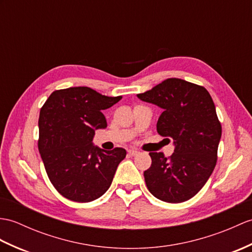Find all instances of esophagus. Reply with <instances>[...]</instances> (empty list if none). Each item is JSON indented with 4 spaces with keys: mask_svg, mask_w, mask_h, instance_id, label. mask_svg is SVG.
Masks as SVG:
<instances>
[{
    "mask_svg": "<svg viewBox=\"0 0 252 252\" xmlns=\"http://www.w3.org/2000/svg\"><path fill=\"white\" fill-rule=\"evenodd\" d=\"M127 153H128V155L132 156V157H136V156L139 155V151L136 150V149H130L127 151Z\"/></svg>",
    "mask_w": 252,
    "mask_h": 252,
    "instance_id": "obj_1",
    "label": "esophagus"
}]
</instances>
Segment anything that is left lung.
<instances>
[{
    "label": "left lung",
    "mask_w": 252,
    "mask_h": 252,
    "mask_svg": "<svg viewBox=\"0 0 252 252\" xmlns=\"http://www.w3.org/2000/svg\"><path fill=\"white\" fill-rule=\"evenodd\" d=\"M162 108L157 131L173 140L174 153H150L151 166L144 172L151 194L167 203L194 196L212 175L217 162L221 125L212 96L204 87L168 78L137 94Z\"/></svg>",
    "instance_id": "8db88e82"
}]
</instances>
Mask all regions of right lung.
I'll use <instances>...</instances> for the list:
<instances>
[{
    "instance_id": "add662e5",
    "label": "right lung",
    "mask_w": 252,
    "mask_h": 252,
    "mask_svg": "<svg viewBox=\"0 0 252 252\" xmlns=\"http://www.w3.org/2000/svg\"><path fill=\"white\" fill-rule=\"evenodd\" d=\"M121 98L88 87H72L52 92L40 109L39 154L51 184L68 200L94 201L112 185L126 151H106L92 140L95 130L107 126L103 110Z\"/></svg>"
}]
</instances>
